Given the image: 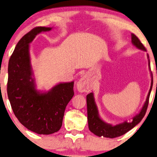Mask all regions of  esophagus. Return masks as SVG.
<instances>
[{
    "mask_svg": "<svg viewBox=\"0 0 157 157\" xmlns=\"http://www.w3.org/2000/svg\"><path fill=\"white\" fill-rule=\"evenodd\" d=\"M77 90L80 92V93H83V92H89L90 90L91 85L87 75H84V76L77 82Z\"/></svg>",
    "mask_w": 157,
    "mask_h": 157,
    "instance_id": "obj_1",
    "label": "esophagus"
}]
</instances>
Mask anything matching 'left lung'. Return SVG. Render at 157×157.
Segmentation results:
<instances>
[{
    "label": "left lung",
    "mask_w": 157,
    "mask_h": 157,
    "mask_svg": "<svg viewBox=\"0 0 157 157\" xmlns=\"http://www.w3.org/2000/svg\"><path fill=\"white\" fill-rule=\"evenodd\" d=\"M131 42L138 49L143 50V51L147 52V49L142 44V43L138 39V37L133 33H131ZM147 57L149 59V70H151L150 68V61L149 54H147ZM151 87H150L149 93H148L147 100H146L145 103H144L143 107L141 110H140L139 113L133 117L132 121L130 122L126 121L124 123L121 124H116L113 126L112 124H109L105 123L100 118L99 116V113H98V107L96 105L95 102V98L93 93H90L87 95V121H88V127L90 131L94 134L98 136H103L105 138H110V139H113L121 136L125 134V133L128 132L132 129L133 127H135L137 124H139L140 121L142 120L145 116L146 112H147L148 104H149V100L150 93H151L152 85H153V77H152V73L151 72Z\"/></svg>",
    "instance_id": "obj_1"
}]
</instances>
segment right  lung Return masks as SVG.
<instances>
[{
  "label": "right lung",
  "mask_w": 157,
  "mask_h": 157,
  "mask_svg": "<svg viewBox=\"0 0 157 157\" xmlns=\"http://www.w3.org/2000/svg\"><path fill=\"white\" fill-rule=\"evenodd\" d=\"M52 29L36 27L24 35L10 56L8 69L7 93L14 114L29 130L44 135L59 130L66 106L74 95V82L59 83L47 92L36 87L29 44L37 34Z\"/></svg>",
  "instance_id": "obj_1"
}]
</instances>
